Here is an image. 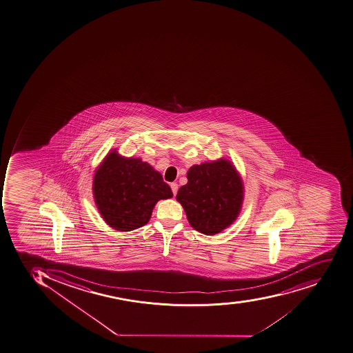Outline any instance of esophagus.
Returning a JSON list of instances; mask_svg holds the SVG:
<instances>
[{
	"instance_id": "esophagus-1",
	"label": "esophagus",
	"mask_w": 353,
	"mask_h": 353,
	"mask_svg": "<svg viewBox=\"0 0 353 353\" xmlns=\"http://www.w3.org/2000/svg\"><path fill=\"white\" fill-rule=\"evenodd\" d=\"M170 188H172V194L174 196H176L178 192V183H170Z\"/></svg>"
}]
</instances>
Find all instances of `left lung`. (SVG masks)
Wrapping results in <instances>:
<instances>
[{
    "instance_id": "8db88e82",
    "label": "left lung",
    "mask_w": 353,
    "mask_h": 353,
    "mask_svg": "<svg viewBox=\"0 0 353 353\" xmlns=\"http://www.w3.org/2000/svg\"><path fill=\"white\" fill-rule=\"evenodd\" d=\"M188 183L178 190V201L189 223L199 232H221L238 218L243 201V183L231 161L219 159L194 165Z\"/></svg>"
}]
</instances>
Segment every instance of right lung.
<instances>
[{
  "label": "right lung",
  "instance_id": "obj_1",
  "mask_svg": "<svg viewBox=\"0 0 353 353\" xmlns=\"http://www.w3.org/2000/svg\"><path fill=\"white\" fill-rule=\"evenodd\" d=\"M92 190L104 221L118 231L143 227L156 203L172 197L161 172L141 159L122 157L115 150L97 168Z\"/></svg>",
  "mask_w": 353,
  "mask_h": 353
}]
</instances>
